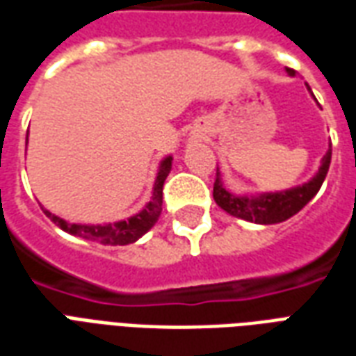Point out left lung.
<instances>
[{
  "label": "left lung",
  "mask_w": 356,
  "mask_h": 356,
  "mask_svg": "<svg viewBox=\"0 0 356 356\" xmlns=\"http://www.w3.org/2000/svg\"><path fill=\"white\" fill-rule=\"evenodd\" d=\"M288 74L296 76V70L288 68ZM309 91H311V88H309ZM330 160H332V145H330L326 156L322 158L321 170L309 183L290 188V191H284V193L261 194V196H234L223 186L221 179H219V170H217L216 183H213V200L227 213L252 221V223H282L286 219H290L291 216H296L299 209L305 208L314 194L321 191L326 173H328Z\"/></svg>",
  "instance_id": "obj_1"
}]
</instances>
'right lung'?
<instances>
[{
	"instance_id": "right-lung-1",
	"label": "right lung",
	"mask_w": 356,
	"mask_h": 356,
	"mask_svg": "<svg viewBox=\"0 0 356 356\" xmlns=\"http://www.w3.org/2000/svg\"><path fill=\"white\" fill-rule=\"evenodd\" d=\"M28 140V135H26ZM171 171V156H168L162 163H160V171L154 183V193L152 198L145 208L140 209L137 216L129 217L125 221H118V223L110 225H76L66 223L65 219L53 216L51 211L43 209V213L49 217L53 223L60 227L65 232H70L74 236H81V238L91 240V242H99L104 246H125V244H133L135 240H139L147 231H150L158 217L162 213V196H163V181Z\"/></svg>"
}]
</instances>
